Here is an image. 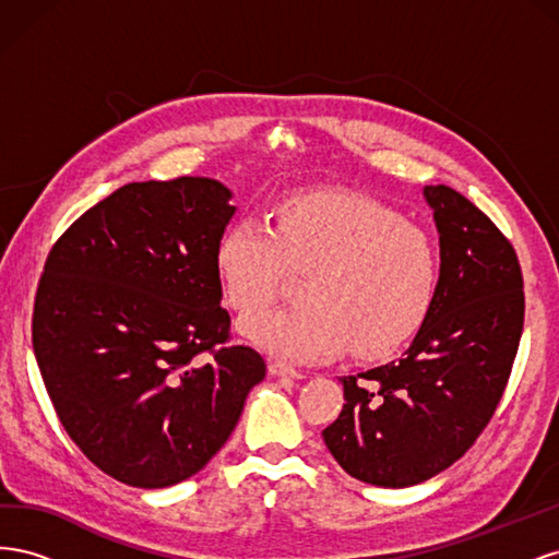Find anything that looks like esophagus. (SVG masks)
Listing matches in <instances>:
<instances>
[{"mask_svg": "<svg viewBox=\"0 0 559 559\" xmlns=\"http://www.w3.org/2000/svg\"><path fill=\"white\" fill-rule=\"evenodd\" d=\"M270 373L273 376H286V378H296V380H300V378H306V373H302V370H298V368H294L292 364H286V361H270Z\"/></svg>", "mask_w": 559, "mask_h": 559, "instance_id": "obj_1", "label": "esophagus"}]
</instances>
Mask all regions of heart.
<instances>
[{
  "label": "heart",
  "instance_id": "obj_1",
  "mask_svg": "<svg viewBox=\"0 0 559 559\" xmlns=\"http://www.w3.org/2000/svg\"><path fill=\"white\" fill-rule=\"evenodd\" d=\"M230 306H267L292 270H310L308 300L242 321L253 343L296 361L341 354L382 357L425 321L441 280L431 235L380 202L349 193H300L277 205L273 228L235 218L216 245Z\"/></svg>",
  "mask_w": 559,
  "mask_h": 559
}]
</instances>
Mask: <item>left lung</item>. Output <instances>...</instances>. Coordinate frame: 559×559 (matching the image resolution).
<instances>
[{
	"instance_id": "obj_1",
	"label": "left lung",
	"mask_w": 559,
	"mask_h": 559,
	"mask_svg": "<svg viewBox=\"0 0 559 559\" xmlns=\"http://www.w3.org/2000/svg\"><path fill=\"white\" fill-rule=\"evenodd\" d=\"M441 280L401 359L341 378L343 411L321 431L352 478L408 487L445 471L492 419L518 354L524 292L509 238L450 186H425Z\"/></svg>"
}]
</instances>
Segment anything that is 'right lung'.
<instances>
[{"label":"right lung","mask_w":559,"mask_h":559,"mask_svg":"<svg viewBox=\"0 0 559 559\" xmlns=\"http://www.w3.org/2000/svg\"><path fill=\"white\" fill-rule=\"evenodd\" d=\"M222 181H132L48 251L32 347L50 403L107 476L158 489L224 448L265 378L228 345L216 245L235 207Z\"/></svg>","instance_id":"obj_1"}]
</instances>
